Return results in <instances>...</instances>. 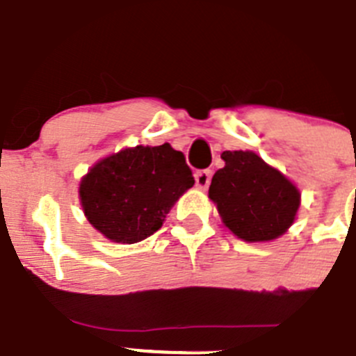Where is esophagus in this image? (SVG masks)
I'll return each instance as SVG.
<instances>
[{
    "label": "esophagus",
    "instance_id": "esophagus-1",
    "mask_svg": "<svg viewBox=\"0 0 356 356\" xmlns=\"http://www.w3.org/2000/svg\"><path fill=\"white\" fill-rule=\"evenodd\" d=\"M211 175H213L211 170H198L197 174H195V182H197V186L200 190H206L207 186H209Z\"/></svg>",
    "mask_w": 356,
    "mask_h": 356
}]
</instances>
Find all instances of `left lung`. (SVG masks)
Here are the masks:
<instances>
[{"label": "left lung", "instance_id": "obj_1", "mask_svg": "<svg viewBox=\"0 0 356 356\" xmlns=\"http://www.w3.org/2000/svg\"><path fill=\"white\" fill-rule=\"evenodd\" d=\"M225 166L211 179L209 198L223 223L245 241H271L286 232L300 207V191L254 152L225 150Z\"/></svg>", "mask_w": 356, "mask_h": 356}]
</instances>
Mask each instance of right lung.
Listing matches in <instances>:
<instances>
[{"instance_id":"obj_1","label":"right lung","mask_w":356,"mask_h":356,"mask_svg":"<svg viewBox=\"0 0 356 356\" xmlns=\"http://www.w3.org/2000/svg\"><path fill=\"white\" fill-rule=\"evenodd\" d=\"M195 184L181 150L138 145L102 159L83 177L88 222L115 243H138L161 229L166 214Z\"/></svg>"}]
</instances>
